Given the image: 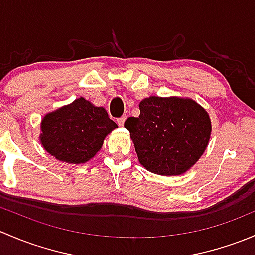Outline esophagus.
<instances>
[{
  "instance_id": "34e87169",
  "label": "esophagus",
  "mask_w": 255,
  "mask_h": 255,
  "mask_svg": "<svg viewBox=\"0 0 255 255\" xmlns=\"http://www.w3.org/2000/svg\"><path fill=\"white\" fill-rule=\"evenodd\" d=\"M125 121H126V116H122V117L117 118V125L121 126V127H123V125H125Z\"/></svg>"
}]
</instances>
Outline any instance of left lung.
I'll return each mask as SVG.
<instances>
[{
  "label": "left lung",
  "mask_w": 255,
  "mask_h": 255,
  "mask_svg": "<svg viewBox=\"0 0 255 255\" xmlns=\"http://www.w3.org/2000/svg\"><path fill=\"white\" fill-rule=\"evenodd\" d=\"M139 117L126 120L138 160L158 175H181L197 163L211 137V120L196 101L150 96L140 101Z\"/></svg>",
  "instance_id": "left-lung-1"
}]
</instances>
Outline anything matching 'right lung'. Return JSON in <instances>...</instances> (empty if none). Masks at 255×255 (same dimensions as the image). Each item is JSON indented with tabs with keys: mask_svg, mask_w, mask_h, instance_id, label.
<instances>
[{
	"mask_svg": "<svg viewBox=\"0 0 255 255\" xmlns=\"http://www.w3.org/2000/svg\"><path fill=\"white\" fill-rule=\"evenodd\" d=\"M115 128L117 125L104 107L80 97L43 117L39 139L43 148L58 160L81 164L96 155Z\"/></svg>",
	"mask_w": 255,
	"mask_h": 255,
	"instance_id": "right-lung-1",
	"label": "right lung"
}]
</instances>
